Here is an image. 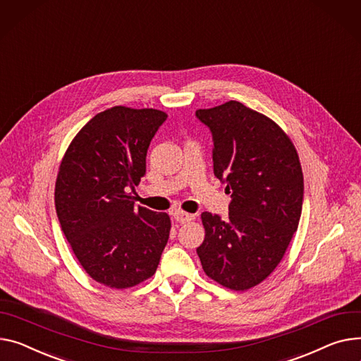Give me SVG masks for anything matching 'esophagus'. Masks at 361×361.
<instances>
[{"mask_svg":"<svg viewBox=\"0 0 361 361\" xmlns=\"http://www.w3.org/2000/svg\"><path fill=\"white\" fill-rule=\"evenodd\" d=\"M174 219H176L178 224H187V222L195 219V214L185 213V212H183V210H177V212H174Z\"/></svg>","mask_w":361,"mask_h":361,"instance_id":"34e87169","label":"esophagus"}]
</instances>
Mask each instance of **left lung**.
<instances>
[{"instance_id": "obj_1", "label": "left lung", "mask_w": 361, "mask_h": 361, "mask_svg": "<svg viewBox=\"0 0 361 361\" xmlns=\"http://www.w3.org/2000/svg\"><path fill=\"white\" fill-rule=\"evenodd\" d=\"M213 139V173L231 193L229 216L202 213L197 248L204 273L232 290H247L279 266L303 204V174L292 140L271 118L228 102L196 111Z\"/></svg>"}]
</instances>
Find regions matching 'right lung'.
I'll list each match as a JSON object with an SVG mask.
<instances>
[{
    "label": "right lung",
    "instance_id": "add662e5",
    "mask_svg": "<svg viewBox=\"0 0 361 361\" xmlns=\"http://www.w3.org/2000/svg\"><path fill=\"white\" fill-rule=\"evenodd\" d=\"M166 114L116 106L95 114L61 162L55 206L61 228L91 279L126 289L157 271L170 236L166 213L135 206L149 143Z\"/></svg>",
    "mask_w": 361,
    "mask_h": 361
}]
</instances>
